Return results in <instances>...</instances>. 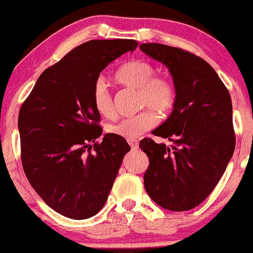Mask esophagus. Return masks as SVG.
<instances>
[{"mask_svg": "<svg viewBox=\"0 0 253 253\" xmlns=\"http://www.w3.org/2000/svg\"><path fill=\"white\" fill-rule=\"evenodd\" d=\"M128 144L130 147H132V150H138V147H139L138 140H128Z\"/></svg>", "mask_w": 253, "mask_h": 253, "instance_id": "obj_1", "label": "esophagus"}]
</instances>
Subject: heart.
Wrapping results in <instances>:
<instances>
[{
  "label": "heart",
  "mask_w": 253,
  "mask_h": 253,
  "mask_svg": "<svg viewBox=\"0 0 253 253\" xmlns=\"http://www.w3.org/2000/svg\"><path fill=\"white\" fill-rule=\"evenodd\" d=\"M154 75L156 68L152 63L136 60L119 68L115 80L124 86L138 88L140 105L151 106L159 114H166L174 106L175 87L169 78ZM92 96L94 107L100 114L106 118L113 117V99L102 79H97L94 84ZM153 110L146 108L133 117L109 125L108 132L127 140H136L158 124V115Z\"/></svg>",
  "instance_id": "heart-1"
}]
</instances>
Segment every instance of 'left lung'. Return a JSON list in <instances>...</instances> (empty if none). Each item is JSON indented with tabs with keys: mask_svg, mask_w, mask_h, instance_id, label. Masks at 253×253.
I'll list each match as a JSON object with an SVG mask.
<instances>
[{
	"mask_svg": "<svg viewBox=\"0 0 253 253\" xmlns=\"http://www.w3.org/2000/svg\"><path fill=\"white\" fill-rule=\"evenodd\" d=\"M140 49L169 68L176 93L171 115L152 132L172 145L140 141L150 159L146 192L161 208L188 211L210 196L233 156L230 93L214 69L190 51L161 43Z\"/></svg>",
	"mask_w": 253,
	"mask_h": 253,
	"instance_id": "1",
	"label": "left lung"
}]
</instances>
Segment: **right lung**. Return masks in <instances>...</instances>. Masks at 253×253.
<instances>
[{"label": "right lung", "mask_w": 253, "mask_h": 253, "mask_svg": "<svg viewBox=\"0 0 253 253\" xmlns=\"http://www.w3.org/2000/svg\"><path fill=\"white\" fill-rule=\"evenodd\" d=\"M136 45L134 40L78 45L40 75L21 106L23 171L43 202L67 218L87 219L103 208L130 151L126 140L112 133L96 142L102 128L92 94L108 63Z\"/></svg>", "instance_id": "1"}]
</instances>
